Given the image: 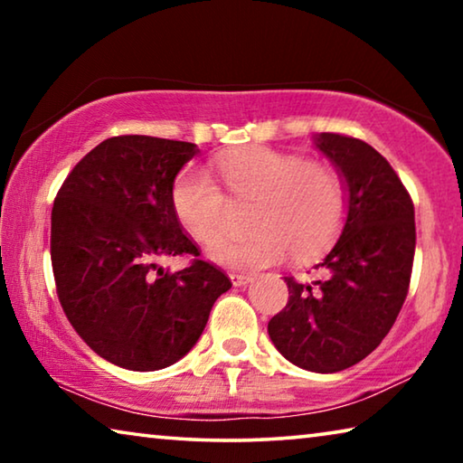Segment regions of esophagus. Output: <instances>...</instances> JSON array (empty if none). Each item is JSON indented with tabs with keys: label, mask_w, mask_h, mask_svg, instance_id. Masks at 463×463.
I'll list each match as a JSON object with an SVG mask.
<instances>
[{
	"label": "esophagus",
	"mask_w": 463,
	"mask_h": 463,
	"mask_svg": "<svg viewBox=\"0 0 463 463\" xmlns=\"http://www.w3.org/2000/svg\"><path fill=\"white\" fill-rule=\"evenodd\" d=\"M231 281L232 286L241 288V286L250 284V281H253V276H250V273H231Z\"/></svg>",
	"instance_id": "obj_1"
}]
</instances>
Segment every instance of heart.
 Listing matches in <instances>:
<instances>
[{"label": "heart", "mask_w": 463, "mask_h": 463, "mask_svg": "<svg viewBox=\"0 0 463 463\" xmlns=\"http://www.w3.org/2000/svg\"><path fill=\"white\" fill-rule=\"evenodd\" d=\"M231 200H253L242 234H221L208 242V257L234 269L263 268L284 260H308L331 245L345 218V187L333 167L318 161L245 146L216 161ZM171 203L190 234L208 241L221 229L226 198L200 169H184L171 187Z\"/></svg>", "instance_id": "b5f03b06"}]
</instances>
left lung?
<instances>
[{
	"mask_svg": "<svg viewBox=\"0 0 463 463\" xmlns=\"http://www.w3.org/2000/svg\"><path fill=\"white\" fill-rule=\"evenodd\" d=\"M315 145L343 179L347 218L315 279L286 278L288 304L268 333L289 364L333 373L370 355L394 325L417 232L409 192L373 146L333 132H320Z\"/></svg>",
	"mask_w": 463,
	"mask_h": 463,
	"instance_id": "obj_1",
	"label": "left lung"
}]
</instances>
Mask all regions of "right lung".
<instances>
[{
  "instance_id": "add662e5",
  "label": "right lung",
  "mask_w": 463,
  "mask_h": 463,
  "mask_svg": "<svg viewBox=\"0 0 463 463\" xmlns=\"http://www.w3.org/2000/svg\"><path fill=\"white\" fill-rule=\"evenodd\" d=\"M198 146L112 137L77 163L54 198L51 261L61 307L106 362L155 372L179 362L231 279L182 231L171 187ZM192 254L185 270L160 268Z\"/></svg>"
}]
</instances>
